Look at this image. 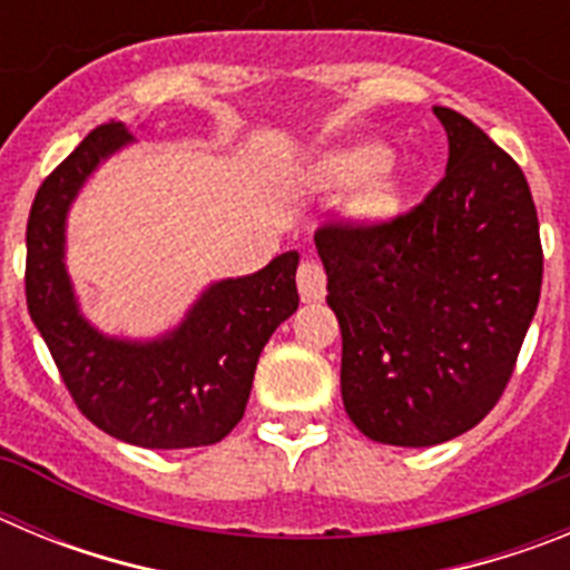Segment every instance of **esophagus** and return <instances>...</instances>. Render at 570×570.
Here are the masks:
<instances>
[{
	"instance_id": "34e87169",
	"label": "esophagus",
	"mask_w": 570,
	"mask_h": 570,
	"mask_svg": "<svg viewBox=\"0 0 570 570\" xmlns=\"http://www.w3.org/2000/svg\"><path fill=\"white\" fill-rule=\"evenodd\" d=\"M325 285H328V279H325L320 262H302L299 271H296V288H299L302 302H320L325 296Z\"/></svg>"
}]
</instances>
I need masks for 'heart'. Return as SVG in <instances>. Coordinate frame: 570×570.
<instances>
[{
  "label": "heart",
  "instance_id": "obj_1",
  "mask_svg": "<svg viewBox=\"0 0 570 570\" xmlns=\"http://www.w3.org/2000/svg\"><path fill=\"white\" fill-rule=\"evenodd\" d=\"M391 168V150L382 145H360L351 150H336V154L320 159L311 174L314 188H351V185L367 183L374 176L385 174ZM396 208V194L387 183H371L354 196V216L360 219H385Z\"/></svg>",
  "mask_w": 570,
  "mask_h": 570
}]
</instances>
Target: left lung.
I'll use <instances>...</instances> for the list:
<instances>
[{"label": "left lung", "mask_w": 570, "mask_h": 570, "mask_svg": "<svg viewBox=\"0 0 570 570\" xmlns=\"http://www.w3.org/2000/svg\"><path fill=\"white\" fill-rule=\"evenodd\" d=\"M448 168L407 214L331 223L314 242L342 328V402L367 440L428 448L485 420L542 288L525 174L482 128L434 108Z\"/></svg>", "instance_id": "obj_1"}]
</instances>
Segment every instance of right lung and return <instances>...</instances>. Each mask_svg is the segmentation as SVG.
Here are the masks:
<instances>
[{
  "mask_svg": "<svg viewBox=\"0 0 570 570\" xmlns=\"http://www.w3.org/2000/svg\"><path fill=\"white\" fill-rule=\"evenodd\" d=\"M128 142L122 122L99 125L37 190L24 265L30 320L77 407L105 434L139 448L214 445L242 420L262 347L299 305V254L214 282L156 340L105 336L79 314L65 268V219L88 176Z\"/></svg>",
  "mask_w": 570,
  "mask_h": 570,
  "instance_id": "1",
  "label": "right lung"
}]
</instances>
